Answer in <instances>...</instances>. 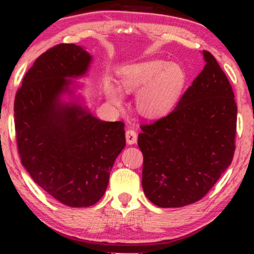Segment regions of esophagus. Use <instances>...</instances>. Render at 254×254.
Here are the masks:
<instances>
[{"label": "esophagus", "mask_w": 254, "mask_h": 254, "mask_svg": "<svg viewBox=\"0 0 254 254\" xmlns=\"http://www.w3.org/2000/svg\"><path fill=\"white\" fill-rule=\"evenodd\" d=\"M125 137H126V142L128 144H134L136 142L137 135L133 129L126 130V134H125Z\"/></svg>", "instance_id": "34e87169"}]
</instances>
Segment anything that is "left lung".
Listing matches in <instances>:
<instances>
[{
    "mask_svg": "<svg viewBox=\"0 0 254 254\" xmlns=\"http://www.w3.org/2000/svg\"><path fill=\"white\" fill-rule=\"evenodd\" d=\"M91 64L84 47L54 46L24 76L13 106L23 166L41 189L75 208L102 199L126 145L124 123L98 119L76 96L75 79L88 75Z\"/></svg>",
    "mask_w": 254,
    "mask_h": 254,
    "instance_id": "obj_1",
    "label": "left lung"
}]
</instances>
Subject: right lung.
Segmentation results:
<instances>
[{
	"label": "right lung",
	"instance_id": "1",
	"mask_svg": "<svg viewBox=\"0 0 254 254\" xmlns=\"http://www.w3.org/2000/svg\"><path fill=\"white\" fill-rule=\"evenodd\" d=\"M204 67L179 102L142 125V187L156 206L177 208L199 201L231 164L237 105L229 79L209 52Z\"/></svg>",
	"mask_w": 254,
	"mask_h": 254
}]
</instances>
